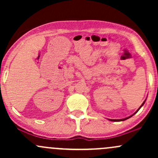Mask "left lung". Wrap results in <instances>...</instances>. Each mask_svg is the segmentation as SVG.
<instances>
[{
  "mask_svg": "<svg viewBox=\"0 0 158 158\" xmlns=\"http://www.w3.org/2000/svg\"><path fill=\"white\" fill-rule=\"evenodd\" d=\"M144 103H145V101H144V102H143V104H142V105H141V106H140V107H139V108H141V107H142V106H143V104H144ZM139 109H138V110H137V111H136L135 114H136V113H137V111H138V110H139ZM134 114H133V115H134ZM133 115L130 116V117H127V118H125V119H110V121H115V122H117V121H123V120H126V119H127L130 118V117H132V116H133Z\"/></svg>",
  "mask_w": 158,
  "mask_h": 158,
  "instance_id": "1",
  "label": "left lung"
}]
</instances>
